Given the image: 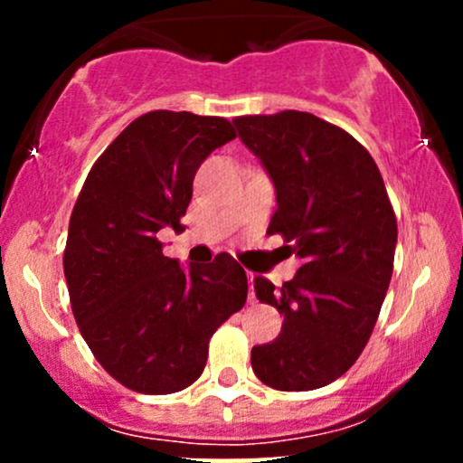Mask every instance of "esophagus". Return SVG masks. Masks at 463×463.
<instances>
[{
	"instance_id": "obj_1",
	"label": "esophagus",
	"mask_w": 463,
	"mask_h": 463,
	"mask_svg": "<svg viewBox=\"0 0 463 463\" xmlns=\"http://www.w3.org/2000/svg\"><path fill=\"white\" fill-rule=\"evenodd\" d=\"M252 280H254V276L248 272V285H250V294H248V300H250V302L254 300V287H252Z\"/></svg>"
}]
</instances>
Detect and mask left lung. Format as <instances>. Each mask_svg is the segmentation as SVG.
Listing matches in <instances>:
<instances>
[{"instance_id":"8db88e82","label":"left lung","mask_w":463,"mask_h":463,"mask_svg":"<svg viewBox=\"0 0 463 463\" xmlns=\"http://www.w3.org/2000/svg\"><path fill=\"white\" fill-rule=\"evenodd\" d=\"M232 124L276 187L268 232L302 259L279 289L254 279L257 298L285 320L274 342L252 348V370L274 390H317L368 344L394 269V209L374 158L339 126L300 110Z\"/></svg>"}]
</instances>
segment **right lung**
Masks as SVG:
<instances>
[{
	"label": "right lung",
	"instance_id": "add662e5",
	"mask_svg": "<svg viewBox=\"0 0 463 463\" xmlns=\"http://www.w3.org/2000/svg\"><path fill=\"white\" fill-rule=\"evenodd\" d=\"M235 137L224 117H137L73 206L62 257L73 317L99 365L132 392L174 394L198 381L213 333L246 305V272L231 254L184 272L156 237L184 231L195 172Z\"/></svg>",
	"mask_w": 463,
	"mask_h": 463
}]
</instances>
